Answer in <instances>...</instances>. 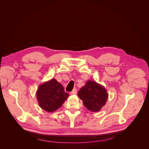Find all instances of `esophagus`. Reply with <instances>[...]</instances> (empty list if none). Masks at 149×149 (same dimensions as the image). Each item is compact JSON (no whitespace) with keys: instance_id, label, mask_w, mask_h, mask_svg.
Returning a JSON list of instances; mask_svg holds the SVG:
<instances>
[{"instance_id":"1","label":"esophagus","mask_w":149,"mask_h":149,"mask_svg":"<svg viewBox=\"0 0 149 149\" xmlns=\"http://www.w3.org/2000/svg\"><path fill=\"white\" fill-rule=\"evenodd\" d=\"M77 93V90L76 88H75V89H74L70 92V94H71V95H75V94H76Z\"/></svg>"}]
</instances>
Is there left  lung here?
Segmentation results:
<instances>
[{
    "label": "left lung",
    "instance_id": "left-lung-1",
    "mask_svg": "<svg viewBox=\"0 0 149 149\" xmlns=\"http://www.w3.org/2000/svg\"><path fill=\"white\" fill-rule=\"evenodd\" d=\"M78 96L88 110L97 112L105 105L108 94L102 86L95 82L88 81L85 85L80 89Z\"/></svg>",
    "mask_w": 149,
    "mask_h": 149
}]
</instances>
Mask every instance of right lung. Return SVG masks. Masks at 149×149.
Here are the masks:
<instances>
[{"label":"right lung","mask_w":149,"mask_h":149,"mask_svg":"<svg viewBox=\"0 0 149 149\" xmlns=\"http://www.w3.org/2000/svg\"><path fill=\"white\" fill-rule=\"evenodd\" d=\"M36 95L40 107L48 112L60 108L69 96L55 79L40 85Z\"/></svg>","instance_id":"1"}]
</instances>
